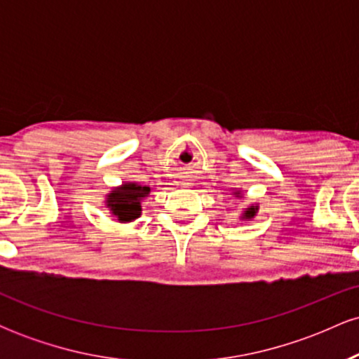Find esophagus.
Listing matches in <instances>:
<instances>
[{"label":"esophagus","mask_w":359,"mask_h":359,"mask_svg":"<svg viewBox=\"0 0 359 359\" xmlns=\"http://www.w3.org/2000/svg\"><path fill=\"white\" fill-rule=\"evenodd\" d=\"M182 185H185V187H189V185H192V182H189V180H184Z\"/></svg>","instance_id":"obj_1"}]
</instances>
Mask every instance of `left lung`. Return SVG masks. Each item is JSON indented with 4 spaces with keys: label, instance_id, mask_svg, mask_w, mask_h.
<instances>
[{
    "label": "left lung",
    "instance_id": "8db88e82",
    "mask_svg": "<svg viewBox=\"0 0 359 359\" xmlns=\"http://www.w3.org/2000/svg\"><path fill=\"white\" fill-rule=\"evenodd\" d=\"M255 211H257V208H253V205L246 209V211H245V217H246V219H250V217H253V216H255Z\"/></svg>",
    "mask_w": 359,
    "mask_h": 359
}]
</instances>
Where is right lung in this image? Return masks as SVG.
<instances>
[{
    "instance_id": "add662e5",
    "label": "right lung",
    "mask_w": 359,
    "mask_h": 359,
    "mask_svg": "<svg viewBox=\"0 0 359 359\" xmlns=\"http://www.w3.org/2000/svg\"><path fill=\"white\" fill-rule=\"evenodd\" d=\"M150 192V187H142L137 184H125L123 187L116 189L108 196V205L114 216L119 221L137 219L142 211L140 199Z\"/></svg>"
}]
</instances>
